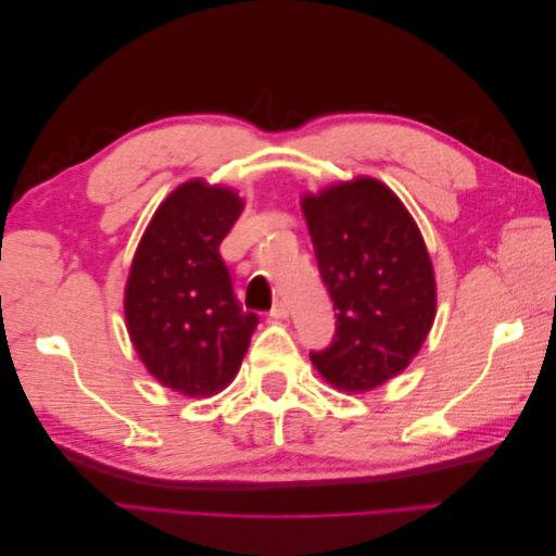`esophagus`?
I'll use <instances>...</instances> for the list:
<instances>
[{
    "mask_svg": "<svg viewBox=\"0 0 556 556\" xmlns=\"http://www.w3.org/2000/svg\"><path fill=\"white\" fill-rule=\"evenodd\" d=\"M268 315H271L274 319H285L290 315V308H288V304H285V301H276L271 313H268Z\"/></svg>",
    "mask_w": 556,
    "mask_h": 556,
    "instance_id": "1",
    "label": "esophagus"
}]
</instances>
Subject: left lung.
Returning <instances> with one entry per match:
<instances>
[{"mask_svg": "<svg viewBox=\"0 0 556 556\" xmlns=\"http://www.w3.org/2000/svg\"><path fill=\"white\" fill-rule=\"evenodd\" d=\"M336 311L329 348L311 352L333 387L364 392L403 371L435 317L427 245L401 199L376 178L301 199Z\"/></svg>", "mask_w": 556, "mask_h": 556, "instance_id": "8db88e82", "label": "left lung"}]
</instances>
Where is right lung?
<instances>
[{"label": "right lung", "mask_w": 556, "mask_h": 556, "mask_svg": "<svg viewBox=\"0 0 556 556\" xmlns=\"http://www.w3.org/2000/svg\"><path fill=\"white\" fill-rule=\"evenodd\" d=\"M241 211L229 188L182 182L155 211L129 268V339L148 371L185 396L225 390L260 323L233 296L220 257Z\"/></svg>", "instance_id": "obj_1"}]
</instances>
